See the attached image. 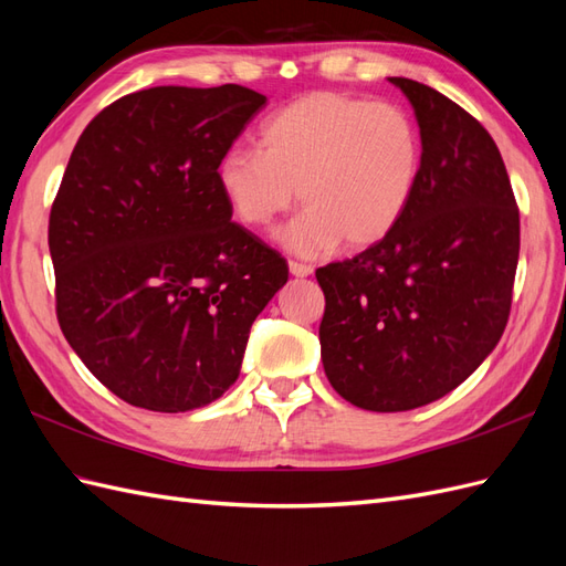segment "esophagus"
<instances>
[{
  "label": "esophagus",
  "instance_id": "34e87169",
  "mask_svg": "<svg viewBox=\"0 0 566 566\" xmlns=\"http://www.w3.org/2000/svg\"><path fill=\"white\" fill-rule=\"evenodd\" d=\"M287 269L295 279H306V276H312V273H314V269L310 264H302V262H290Z\"/></svg>",
  "mask_w": 566,
  "mask_h": 566
}]
</instances>
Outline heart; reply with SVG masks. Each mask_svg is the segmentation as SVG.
Here are the masks:
<instances>
[{
    "label": "heart",
    "instance_id": "b5f03b06",
    "mask_svg": "<svg viewBox=\"0 0 566 566\" xmlns=\"http://www.w3.org/2000/svg\"><path fill=\"white\" fill-rule=\"evenodd\" d=\"M260 148H231L217 165L229 210L264 229L293 208L306 210L279 233L290 252L316 256L342 241L364 250L397 229L422 167L418 125L394 104L316 92L273 113Z\"/></svg>",
    "mask_w": 566,
    "mask_h": 566
}]
</instances>
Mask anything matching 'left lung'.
Masks as SVG:
<instances>
[{
  "label": "left lung",
  "mask_w": 566,
  "mask_h": 566,
  "mask_svg": "<svg viewBox=\"0 0 566 566\" xmlns=\"http://www.w3.org/2000/svg\"><path fill=\"white\" fill-rule=\"evenodd\" d=\"M389 82L420 127L413 200L385 241L316 271L323 370L342 399L378 413L432 403L482 366L520 260V210L491 134L427 84Z\"/></svg>",
  "instance_id": "1"
}]
</instances>
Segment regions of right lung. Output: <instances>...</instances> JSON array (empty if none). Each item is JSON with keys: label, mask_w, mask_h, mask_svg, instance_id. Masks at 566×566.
I'll use <instances>...</instances> for the list:
<instances>
[{"label": "right lung", "mask_w": 566, "mask_h": 566, "mask_svg": "<svg viewBox=\"0 0 566 566\" xmlns=\"http://www.w3.org/2000/svg\"><path fill=\"white\" fill-rule=\"evenodd\" d=\"M266 104L241 84L150 87L101 111L49 214L56 316L119 399L184 413L241 373L287 264L231 221L217 165Z\"/></svg>", "instance_id": "1"}]
</instances>
